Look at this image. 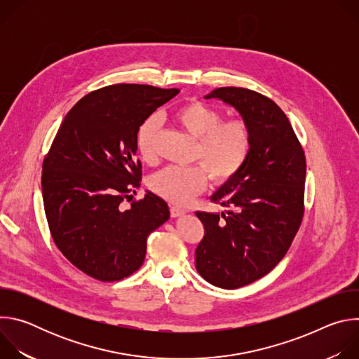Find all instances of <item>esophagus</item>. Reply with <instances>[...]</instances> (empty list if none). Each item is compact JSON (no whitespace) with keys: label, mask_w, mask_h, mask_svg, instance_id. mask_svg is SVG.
<instances>
[{"label":"esophagus","mask_w":359,"mask_h":359,"mask_svg":"<svg viewBox=\"0 0 359 359\" xmlns=\"http://www.w3.org/2000/svg\"><path fill=\"white\" fill-rule=\"evenodd\" d=\"M186 212L183 210V209H179V208H176V206H172L170 208V216L172 217H180V216H183Z\"/></svg>","instance_id":"1"}]
</instances>
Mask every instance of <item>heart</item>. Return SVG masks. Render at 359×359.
I'll use <instances>...</instances> for the list:
<instances>
[{"instance_id":"1","label":"heart","mask_w":359,"mask_h":359,"mask_svg":"<svg viewBox=\"0 0 359 359\" xmlns=\"http://www.w3.org/2000/svg\"><path fill=\"white\" fill-rule=\"evenodd\" d=\"M175 121L191 137L197 139L194 161L201 166H168L150 177V189L170 203L184 206L208 186V172L213 182L233 179L244 166L251 149V133L241 119L222 122V114L203 102L193 100L180 107ZM161 119L147 118L137 132V150L144 162L156 159V139Z\"/></svg>"}]
</instances>
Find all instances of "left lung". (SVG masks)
<instances>
[{
    "mask_svg": "<svg viewBox=\"0 0 359 359\" xmlns=\"http://www.w3.org/2000/svg\"><path fill=\"white\" fill-rule=\"evenodd\" d=\"M204 97L233 107L251 133L247 162L210 197L226 210L196 212L204 226L196 269L210 284L234 290L270 273L288 251L304 216L305 155L270 97L236 86Z\"/></svg>",
    "mask_w": 359,
    "mask_h": 359,
    "instance_id": "obj_1",
    "label": "left lung"
}]
</instances>
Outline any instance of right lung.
Returning <instances> with one entry per match:
<instances>
[{
	"mask_svg": "<svg viewBox=\"0 0 359 359\" xmlns=\"http://www.w3.org/2000/svg\"><path fill=\"white\" fill-rule=\"evenodd\" d=\"M180 90L118 83L85 95L67 114L42 163V198L50 236L82 273L119 281L143 264L147 236L169 220L168 203L139 184L142 123ZM135 193V191H133Z\"/></svg>",
	"mask_w": 359,
	"mask_h": 359,
	"instance_id": "add662e5",
	"label": "right lung"
}]
</instances>
